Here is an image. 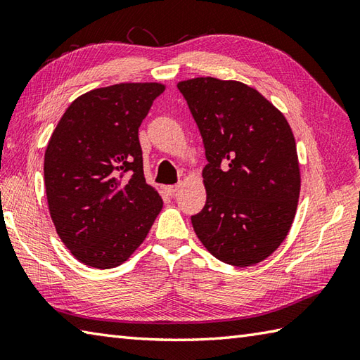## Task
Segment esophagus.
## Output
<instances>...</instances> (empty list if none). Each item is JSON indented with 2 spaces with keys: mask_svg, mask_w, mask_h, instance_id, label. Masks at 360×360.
<instances>
[{
  "mask_svg": "<svg viewBox=\"0 0 360 360\" xmlns=\"http://www.w3.org/2000/svg\"><path fill=\"white\" fill-rule=\"evenodd\" d=\"M178 188H179V186H167L164 190H165V193H167V195L173 196L176 192H178Z\"/></svg>",
  "mask_w": 360,
  "mask_h": 360,
  "instance_id": "esophagus-1",
  "label": "esophagus"
}]
</instances>
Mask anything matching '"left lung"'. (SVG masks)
<instances>
[{
  "mask_svg": "<svg viewBox=\"0 0 360 360\" xmlns=\"http://www.w3.org/2000/svg\"><path fill=\"white\" fill-rule=\"evenodd\" d=\"M178 89L204 142V209L192 217L213 257L252 266L285 241L300 195L295 139L283 112L236 80L196 77Z\"/></svg>",
  "mask_w": 360,
  "mask_h": 360,
  "instance_id": "8db88e82",
  "label": "left lung"
}]
</instances>
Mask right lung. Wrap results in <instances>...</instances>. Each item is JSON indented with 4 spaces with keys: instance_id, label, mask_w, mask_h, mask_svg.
Wrapping results in <instances>:
<instances>
[{
    "instance_id": "right-lung-1",
    "label": "right lung",
    "mask_w": 360,
    "mask_h": 360,
    "mask_svg": "<svg viewBox=\"0 0 360 360\" xmlns=\"http://www.w3.org/2000/svg\"><path fill=\"white\" fill-rule=\"evenodd\" d=\"M165 91L156 82L97 88L68 106L44 151L56 231L83 264L111 269L147 238L162 198L145 182L139 127Z\"/></svg>"
}]
</instances>
